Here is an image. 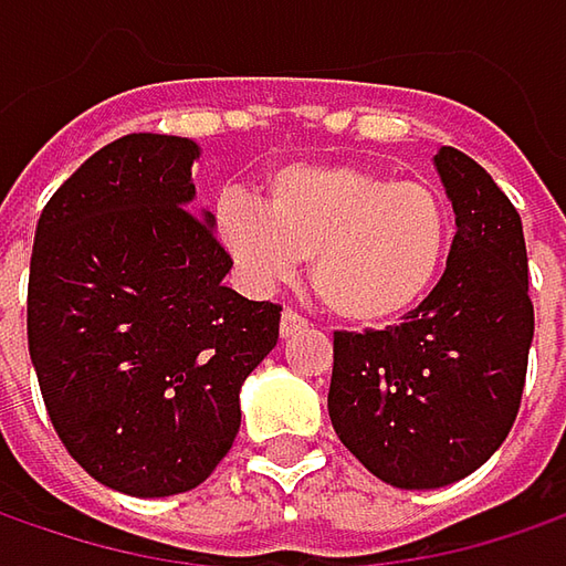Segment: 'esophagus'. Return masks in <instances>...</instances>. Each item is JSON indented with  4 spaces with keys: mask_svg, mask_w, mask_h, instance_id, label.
<instances>
[{
    "mask_svg": "<svg viewBox=\"0 0 566 566\" xmlns=\"http://www.w3.org/2000/svg\"><path fill=\"white\" fill-rule=\"evenodd\" d=\"M301 329H307V316H301L297 311H284L282 314V336H294V333H301Z\"/></svg>",
    "mask_w": 566,
    "mask_h": 566,
    "instance_id": "obj_1",
    "label": "esophagus"
}]
</instances>
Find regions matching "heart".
<instances>
[{"label": "heart", "mask_w": 566, "mask_h": 566, "mask_svg": "<svg viewBox=\"0 0 566 566\" xmlns=\"http://www.w3.org/2000/svg\"><path fill=\"white\" fill-rule=\"evenodd\" d=\"M217 233L255 282L311 262L316 297L352 326H390L429 297L451 247L446 198L429 182L365 166H284L259 211L217 208Z\"/></svg>", "instance_id": "b5f03b06"}]
</instances>
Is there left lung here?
Segmentation results:
<instances>
[{
    "label": "left lung",
    "mask_w": 566,
    "mask_h": 566,
    "mask_svg": "<svg viewBox=\"0 0 566 566\" xmlns=\"http://www.w3.org/2000/svg\"><path fill=\"white\" fill-rule=\"evenodd\" d=\"M436 169L458 227L446 275L397 326L333 336V429L400 490L461 481L506 442L535 336L513 201L454 147Z\"/></svg>",
    "instance_id": "obj_1"
}]
</instances>
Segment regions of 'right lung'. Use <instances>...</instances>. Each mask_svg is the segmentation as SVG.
I'll return each instance as SVG.
<instances>
[{"mask_svg": "<svg viewBox=\"0 0 566 566\" xmlns=\"http://www.w3.org/2000/svg\"><path fill=\"white\" fill-rule=\"evenodd\" d=\"M198 144L127 134L44 205L28 275V352L66 451L98 483L172 496L240 432V387L282 307L223 284L214 217L191 214Z\"/></svg>", "mask_w": 566, "mask_h": 566, "instance_id": "add662e5", "label": "right lung"}]
</instances>
